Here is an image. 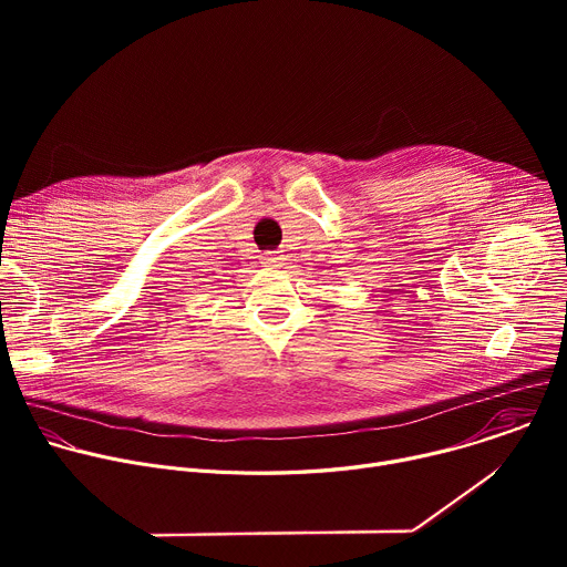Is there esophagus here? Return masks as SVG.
I'll use <instances>...</instances> for the list:
<instances>
[{
	"instance_id": "34e87169",
	"label": "esophagus",
	"mask_w": 567,
	"mask_h": 567,
	"mask_svg": "<svg viewBox=\"0 0 567 567\" xmlns=\"http://www.w3.org/2000/svg\"><path fill=\"white\" fill-rule=\"evenodd\" d=\"M265 265L271 269H280L285 265V260H282V256H278V251H271V254H265Z\"/></svg>"
}]
</instances>
